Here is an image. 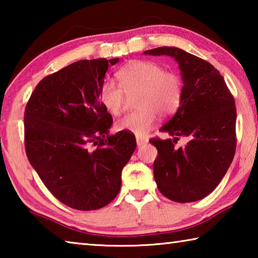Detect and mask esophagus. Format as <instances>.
Segmentation results:
<instances>
[{"label": "esophagus", "mask_w": 258, "mask_h": 258, "mask_svg": "<svg viewBox=\"0 0 258 258\" xmlns=\"http://www.w3.org/2000/svg\"><path fill=\"white\" fill-rule=\"evenodd\" d=\"M147 142H148V140H147L146 138L137 137V145H138V147H142V146H145V145H147Z\"/></svg>", "instance_id": "34e87169"}]
</instances>
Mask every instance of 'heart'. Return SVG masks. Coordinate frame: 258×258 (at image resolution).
<instances>
[{
  "label": "heart",
  "instance_id": "obj_1",
  "mask_svg": "<svg viewBox=\"0 0 258 258\" xmlns=\"http://www.w3.org/2000/svg\"><path fill=\"white\" fill-rule=\"evenodd\" d=\"M119 85L104 80L99 87L98 98L113 116L123 110L125 94L138 93L134 107L138 108L116 123L120 131L145 135L154 127L157 113L163 118L172 116L182 102L184 81L181 74L165 71L161 64L149 60H135L116 74Z\"/></svg>",
  "mask_w": 258,
  "mask_h": 258
}]
</instances>
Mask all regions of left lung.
<instances>
[{
	"label": "left lung",
	"instance_id": "obj_1",
	"mask_svg": "<svg viewBox=\"0 0 258 258\" xmlns=\"http://www.w3.org/2000/svg\"><path fill=\"white\" fill-rule=\"evenodd\" d=\"M145 53L173 56L184 81L180 107L160 128L174 139L149 140L158 150L154 161L157 187L175 203L197 202L215 189L233 160L237 147L234 98L220 72L199 56L173 46ZM181 136L188 143L175 148Z\"/></svg>",
	"mask_w": 258,
	"mask_h": 258
}]
</instances>
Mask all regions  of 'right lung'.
Segmentation results:
<instances>
[{
	"instance_id": "obj_1",
	"label": "right lung",
	"mask_w": 258,
	"mask_h": 258,
	"mask_svg": "<svg viewBox=\"0 0 258 258\" xmlns=\"http://www.w3.org/2000/svg\"><path fill=\"white\" fill-rule=\"evenodd\" d=\"M119 59L81 60L45 76L25 109V149L54 197L77 211L104 207L120 190L134 134L108 135L112 117L98 98L108 67Z\"/></svg>"
}]
</instances>
